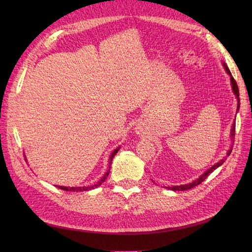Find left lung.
Here are the masks:
<instances>
[{
    "mask_svg": "<svg viewBox=\"0 0 252 252\" xmlns=\"http://www.w3.org/2000/svg\"><path fill=\"white\" fill-rule=\"evenodd\" d=\"M224 64V67H225V69H226V71H227V73L230 75V82H231V87H232V90H233V93H234V94H235V96H236V100H238V107H236V110L239 111V108H240V94H239V87H238V84H236V82H235V80L233 79V77L231 75V72H230V70L228 69V67H227V65L225 64V63H223ZM234 134H235V123H233L232 124V128H231V130H230V136H231V139H233L234 138ZM231 151H232V147L228 150V152H227V156H229L230 154H231ZM225 158H222L220 159V161H219L218 163H216L215 165H213L212 167H210V168L207 170V171H205L201 177L199 178V179H196V180H194L192 183H189V184H186V185H180V186H172V187H167L168 189H170V190H173V191H184V190H188V189H191V188H193V187H195V186H197L199 184H201V183L203 182V181H205L206 179H207V177L208 175L213 171V170H216L218 167H220V165H222L224 162H225Z\"/></svg>",
    "mask_w": 252,
    "mask_h": 252,
    "instance_id": "left-lung-1",
    "label": "left lung"
}]
</instances>
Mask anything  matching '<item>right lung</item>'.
Masks as SVG:
<instances>
[{"mask_svg":"<svg viewBox=\"0 0 252 252\" xmlns=\"http://www.w3.org/2000/svg\"><path fill=\"white\" fill-rule=\"evenodd\" d=\"M119 149H120V147H118L117 149H114L113 151H112V154H111V156H110V158H109V164H111V162H112V158H113V157L116 156V154L117 152L119 151ZM110 168V167H109ZM109 172H110V169H108L107 170V172H106L105 174H104V177L98 181L96 184H94V185H93V186H89V187H65V186H57L58 188H60V189H62V190H66V191H87V190H91V189H94V188H95V187H97V186H100L102 183H104L105 182V180L107 179V177H108V174H109Z\"/></svg>","mask_w":252,"mask_h":252,"instance_id":"obj_1","label":"right lung"}]
</instances>
